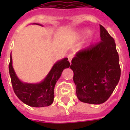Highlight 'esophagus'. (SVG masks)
Here are the masks:
<instances>
[{
	"mask_svg": "<svg viewBox=\"0 0 130 130\" xmlns=\"http://www.w3.org/2000/svg\"><path fill=\"white\" fill-rule=\"evenodd\" d=\"M67 57H68V61L71 63V60H72V59H73V54H69Z\"/></svg>",
	"mask_w": 130,
	"mask_h": 130,
	"instance_id": "obj_1",
	"label": "esophagus"
}]
</instances>
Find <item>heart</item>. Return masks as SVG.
<instances>
[{"label":"heart","mask_w":130,"mask_h":130,"mask_svg":"<svg viewBox=\"0 0 130 130\" xmlns=\"http://www.w3.org/2000/svg\"><path fill=\"white\" fill-rule=\"evenodd\" d=\"M91 32V30L89 29H85L81 31V36H86L88 34H90Z\"/></svg>","instance_id":"1"}]
</instances>
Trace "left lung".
I'll list each match as a JSON object with an SVG mask.
<instances>
[{
  "label": "left lung",
  "mask_w": 130,
  "mask_h": 130,
  "mask_svg": "<svg viewBox=\"0 0 130 130\" xmlns=\"http://www.w3.org/2000/svg\"><path fill=\"white\" fill-rule=\"evenodd\" d=\"M100 29L101 41L77 52L70 66L77 98L93 105L108 100L121 75L115 40L103 25Z\"/></svg>",
  "instance_id": "left-lung-1"
}]
</instances>
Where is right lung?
<instances>
[{
  "mask_svg": "<svg viewBox=\"0 0 130 130\" xmlns=\"http://www.w3.org/2000/svg\"><path fill=\"white\" fill-rule=\"evenodd\" d=\"M37 25L42 26L41 24L37 23ZM12 63L11 53L9 70L14 92L20 101L33 107H47L53 103L55 84L63 70L70 66L68 59L64 58L54 64L48 75L41 82L29 84L23 82L18 78Z\"/></svg>",
  "mask_w": 130,
  "mask_h": 130,
  "instance_id": "obj_1",
  "label": "right lung"
}]
</instances>
